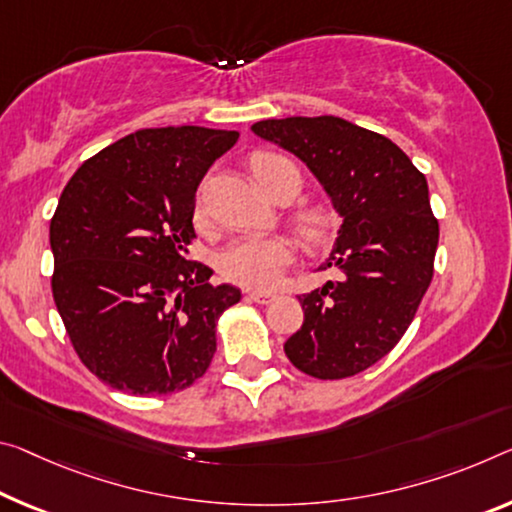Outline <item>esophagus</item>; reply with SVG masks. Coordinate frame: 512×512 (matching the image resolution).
Returning <instances> with one entry per match:
<instances>
[{"mask_svg": "<svg viewBox=\"0 0 512 512\" xmlns=\"http://www.w3.org/2000/svg\"><path fill=\"white\" fill-rule=\"evenodd\" d=\"M248 298L253 300V303L266 305V303H271V300H275V294H271V291H250Z\"/></svg>", "mask_w": 512, "mask_h": 512, "instance_id": "34e87169", "label": "esophagus"}]
</instances>
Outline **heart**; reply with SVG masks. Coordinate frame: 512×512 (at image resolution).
<instances>
[{
  "instance_id": "b5f03b06",
  "label": "heart",
  "mask_w": 512,
  "mask_h": 512,
  "mask_svg": "<svg viewBox=\"0 0 512 512\" xmlns=\"http://www.w3.org/2000/svg\"><path fill=\"white\" fill-rule=\"evenodd\" d=\"M282 170H294L287 159L278 154H257L253 159V173L262 189L269 193L275 175ZM298 184V173H296ZM298 191V189H296ZM335 218L323 207H310L296 214V227L307 241L319 243L330 234ZM294 259L291 243L282 237H246L232 241L218 253V271L225 280L237 282L248 289H271L278 285L280 275Z\"/></svg>"
}]
</instances>
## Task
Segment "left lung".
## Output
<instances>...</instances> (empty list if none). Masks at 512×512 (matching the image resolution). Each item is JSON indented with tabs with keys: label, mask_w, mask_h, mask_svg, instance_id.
Returning <instances> with one entry per match:
<instances>
[{
	"label": "left lung",
	"mask_w": 512,
	"mask_h": 512,
	"mask_svg": "<svg viewBox=\"0 0 512 512\" xmlns=\"http://www.w3.org/2000/svg\"><path fill=\"white\" fill-rule=\"evenodd\" d=\"M250 129L303 161L342 216L319 266L342 278L298 298L305 319L285 342L287 358L321 380L355 376L392 351L433 280L440 227L426 177L387 136L344 118H271Z\"/></svg>",
	"instance_id": "obj_1"
}]
</instances>
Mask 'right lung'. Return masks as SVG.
I'll list each match as a JSON object with an SVG mask.
<instances>
[{"mask_svg": "<svg viewBox=\"0 0 512 512\" xmlns=\"http://www.w3.org/2000/svg\"><path fill=\"white\" fill-rule=\"evenodd\" d=\"M239 132L139 129L77 168L50 223L52 294L81 362L136 396L196 383L216 351V321L239 303L212 269L184 257L196 191Z\"/></svg>", "mask_w": 512, "mask_h": 512, "instance_id": "obj_1", "label": "right lung"}]
</instances>
